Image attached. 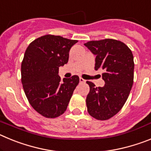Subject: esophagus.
<instances>
[{
  "label": "esophagus",
  "instance_id": "34e87169",
  "mask_svg": "<svg viewBox=\"0 0 151 151\" xmlns=\"http://www.w3.org/2000/svg\"><path fill=\"white\" fill-rule=\"evenodd\" d=\"M79 82H80V83H85V82H86V81H85V80L84 79V78H82V77H80V78H79Z\"/></svg>",
  "mask_w": 151,
  "mask_h": 151
}]
</instances>
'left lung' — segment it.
<instances>
[{"label": "left lung", "instance_id": "obj_1", "mask_svg": "<svg viewBox=\"0 0 151 151\" xmlns=\"http://www.w3.org/2000/svg\"><path fill=\"white\" fill-rule=\"evenodd\" d=\"M85 45L96 55L95 70H104L102 78L105 82L104 87L86 82L90 87L86 97L88 112L96 119L107 120L122 109L132 87V52L123 42L111 38L89 41Z\"/></svg>", "mask_w": 151, "mask_h": 151}]
</instances>
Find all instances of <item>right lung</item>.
I'll use <instances>...</instances> for the list:
<instances>
[{"instance_id":"1","label":"right lung","mask_w":151,"mask_h":151,"mask_svg":"<svg viewBox=\"0 0 151 151\" xmlns=\"http://www.w3.org/2000/svg\"><path fill=\"white\" fill-rule=\"evenodd\" d=\"M77 40L60 35H45L31 42L21 65V81L31 106L46 118H56L66 111L78 76L63 78L58 76L59 67L67 63L69 51Z\"/></svg>"}]
</instances>
